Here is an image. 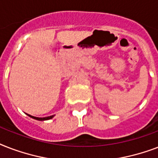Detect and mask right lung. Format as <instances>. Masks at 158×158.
<instances>
[{
    "mask_svg": "<svg viewBox=\"0 0 158 158\" xmlns=\"http://www.w3.org/2000/svg\"><path fill=\"white\" fill-rule=\"evenodd\" d=\"M28 116H30V117L33 118V119H35V120H50V119H52L54 117V115H50V116H48V117H36V116H33V115H28Z\"/></svg>",
    "mask_w": 158,
    "mask_h": 158,
    "instance_id": "add662e5",
    "label": "right lung"
}]
</instances>
